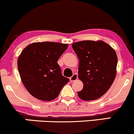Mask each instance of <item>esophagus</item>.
Returning <instances> with one entry per match:
<instances>
[{"label": "esophagus", "mask_w": 134, "mask_h": 134, "mask_svg": "<svg viewBox=\"0 0 134 134\" xmlns=\"http://www.w3.org/2000/svg\"><path fill=\"white\" fill-rule=\"evenodd\" d=\"M77 79H78V74H77L76 73H75V74H73L72 76L70 78V81H75V80H76Z\"/></svg>", "instance_id": "obj_1"}]
</instances>
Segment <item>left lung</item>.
Returning a JSON list of instances; mask_svg holds the SVG:
<instances>
[{
	"label": "left lung",
	"instance_id": "left-lung-1",
	"mask_svg": "<svg viewBox=\"0 0 134 134\" xmlns=\"http://www.w3.org/2000/svg\"><path fill=\"white\" fill-rule=\"evenodd\" d=\"M72 47L80 60L78 78L83 83L78 96L85 101L98 99L115 80L118 63L115 50L102 40H83L73 43Z\"/></svg>",
	"mask_w": 134,
	"mask_h": 134
}]
</instances>
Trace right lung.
Returning <instances> with one entry per match:
<instances>
[{"instance_id":"1","label":"right lung","mask_w":134,"mask_h":134,"mask_svg":"<svg viewBox=\"0 0 134 134\" xmlns=\"http://www.w3.org/2000/svg\"><path fill=\"white\" fill-rule=\"evenodd\" d=\"M68 46L58 42H35L26 46L19 55L17 65L22 83L36 99H55L69 81L62 75L57 63Z\"/></svg>"}]
</instances>
